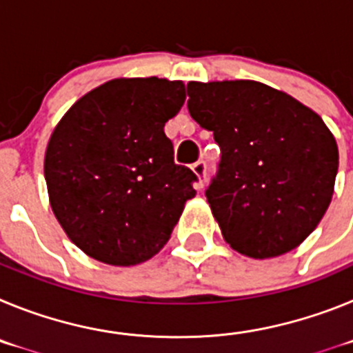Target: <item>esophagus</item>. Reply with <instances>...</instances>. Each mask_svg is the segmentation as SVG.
Segmentation results:
<instances>
[{"label":"esophagus","instance_id":"1","mask_svg":"<svg viewBox=\"0 0 353 353\" xmlns=\"http://www.w3.org/2000/svg\"><path fill=\"white\" fill-rule=\"evenodd\" d=\"M191 170L194 171V174L199 179L198 187H203L205 176H207V162H205V161L194 162V164H192V166H191Z\"/></svg>","mask_w":353,"mask_h":353}]
</instances>
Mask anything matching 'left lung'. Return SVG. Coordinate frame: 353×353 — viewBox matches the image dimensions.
Listing matches in <instances>:
<instances>
[{
    "mask_svg": "<svg viewBox=\"0 0 353 353\" xmlns=\"http://www.w3.org/2000/svg\"><path fill=\"white\" fill-rule=\"evenodd\" d=\"M187 97L221 148L205 196L224 240L256 260L297 248L334 192L338 145L322 118L258 81H191Z\"/></svg>",
    "mask_w": 353,
    "mask_h": 353,
    "instance_id": "obj_1",
    "label": "left lung"
}]
</instances>
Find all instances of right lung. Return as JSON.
I'll return each mask as SVG.
<instances>
[{"label": "right lung", "mask_w": 353, "mask_h": 353, "mask_svg": "<svg viewBox=\"0 0 353 353\" xmlns=\"http://www.w3.org/2000/svg\"><path fill=\"white\" fill-rule=\"evenodd\" d=\"M185 101L182 81L130 77L81 97L52 130L43 174L56 219L88 256L138 265L157 254L196 196L164 125Z\"/></svg>", "instance_id": "obj_1"}]
</instances>
